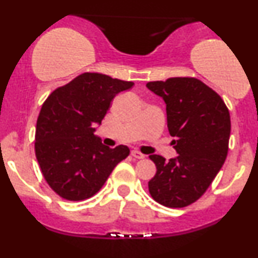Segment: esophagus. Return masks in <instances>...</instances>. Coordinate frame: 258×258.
<instances>
[{"label": "esophagus", "mask_w": 258, "mask_h": 258, "mask_svg": "<svg viewBox=\"0 0 258 258\" xmlns=\"http://www.w3.org/2000/svg\"><path fill=\"white\" fill-rule=\"evenodd\" d=\"M131 154H132V156H133V158H135V159H139V160H141V159L146 158V155H144V154H142L141 152H138V150H132Z\"/></svg>", "instance_id": "34e87169"}]
</instances>
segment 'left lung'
Returning a JSON list of instances; mask_svg holds the SVG:
<instances>
[{
  "label": "left lung",
  "instance_id": "left-lung-1",
  "mask_svg": "<svg viewBox=\"0 0 258 258\" xmlns=\"http://www.w3.org/2000/svg\"><path fill=\"white\" fill-rule=\"evenodd\" d=\"M147 87L166 103L174 159L150 155L156 173L148 183L156 203L178 209L207 190L228 154L230 115L220 94L195 78H170Z\"/></svg>",
  "mask_w": 258,
  "mask_h": 258
}]
</instances>
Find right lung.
<instances>
[{
	"instance_id": "1",
	"label": "right lung",
	"mask_w": 258,
	"mask_h": 258,
	"mask_svg": "<svg viewBox=\"0 0 258 258\" xmlns=\"http://www.w3.org/2000/svg\"><path fill=\"white\" fill-rule=\"evenodd\" d=\"M135 85L99 73H84L55 88L37 117L35 154L44 179L59 197L81 201L98 193L128 147L114 149L94 136L111 100Z\"/></svg>"
}]
</instances>
